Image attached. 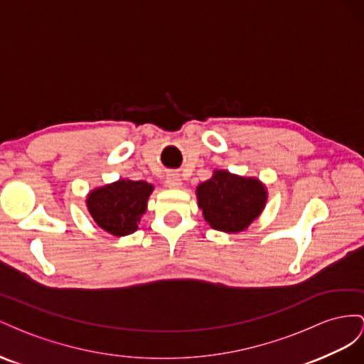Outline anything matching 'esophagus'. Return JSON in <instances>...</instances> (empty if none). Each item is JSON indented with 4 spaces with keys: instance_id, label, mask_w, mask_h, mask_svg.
<instances>
[{
    "instance_id": "obj_1",
    "label": "esophagus",
    "mask_w": 364,
    "mask_h": 364,
    "mask_svg": "<svg viewBox=\"0 0 364 364\" xmlns=\"http://www.w3.org/2000/svg\"><path fill=\"white\" fill-rule=\"evenodd\" d=\"M166 184L169 186V188H172V189H178V188H181V178H180V175H176V173H169L168 175V178H166Z\"/></svg>"
}]
</instances>
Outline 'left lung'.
<instances>
[{
    "instance_id": "8db88e82",
    "label": "left lung",
    "mask_w": 364,
    "mask_h": 364,
    "mask_svg": "<svg viewBox=\"0 0 364 364\" xmlns=\"http://www.w3.org/2000/svg\"><path fill=\"white\" fill-rule=\"evenodd\" d=\"M196 198L204 220L212 228L240 233L262 213L267 189L257 178L220 169L213 171L212 178L196 188Z\"/></svg>"
}]
</instances>
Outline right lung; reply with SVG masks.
Here are the masks:
<instances>
[{
  "label": "right lung",
  "mask_w": 364,
  "mask_h": 364,
  "mask_svg": "<svg viewBox=\"0 0 364 364\" xmlns=\"http://www.w3.org/2000/svg\"><path fill=\"white\" fill-rule=\"evenodd\" d=\"M152 191L154 186L146 181L122 178L91 191L87 196L88 212L105 232L127 236L137 230Z\"/></svg>",
  "instance_id": "add662e5"
}]
</instances>
